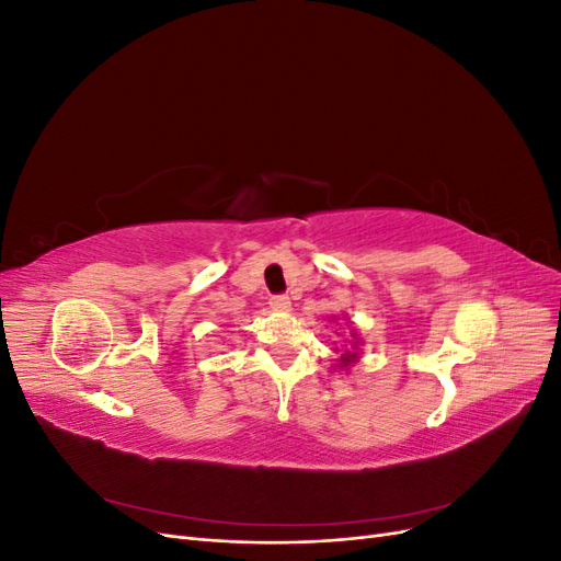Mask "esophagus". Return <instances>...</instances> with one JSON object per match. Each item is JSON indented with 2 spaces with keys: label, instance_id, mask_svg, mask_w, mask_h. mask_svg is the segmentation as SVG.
I'll return each mask as SVG.
<instances>
[{
  "label": "esophagus",
  "instance_id": "1",
  "mask_svg": "<svg viewBox=\"0 0 561 561\" xmlns=\"http://www.w3.org/2000/svg\"><path fill=\"white\" fill-rule=\"evenodd\" d=\"M268 304H271V309H276V311H287V309H290V297H287V295H274V297H271L268 299Z\"/></svg>",
  "mask_w": 561,
  "mask_h": 561
}]
</instances>
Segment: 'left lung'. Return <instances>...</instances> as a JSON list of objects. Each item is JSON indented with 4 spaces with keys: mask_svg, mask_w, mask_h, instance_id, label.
I'll return each instance as SVG.
<instances>
[{
    "mask_svg": "<svg viewBox=\"0 0 561 561\" xmlns=\"http://www.w3.org/2000/svg\"><path fill=\"white\" fill-rule=\"evenodd\" d=\"M351 336L358 339V334H351ZM351 344L358 346V342H351ZM355 360H358V353H355V351H344L342 358H339V365H336V367H344V369H346V367H351Z\"/></svg>",
    "mask_w": 561,
    "mask_h": 561,
    "instance_id": "obj_1",
    "label": "left lung"
}]
</instances>
